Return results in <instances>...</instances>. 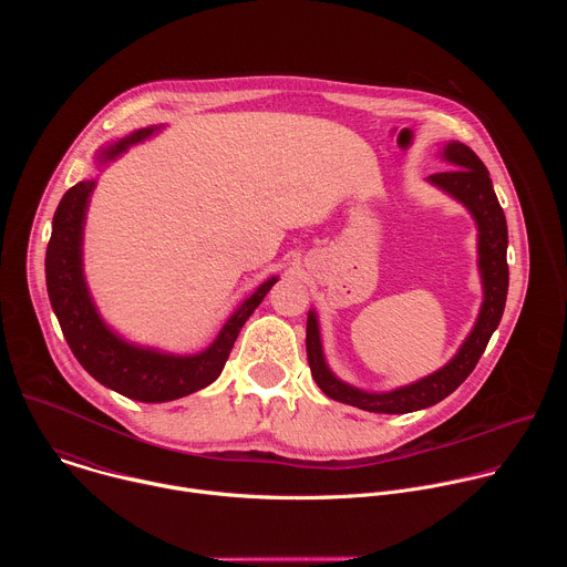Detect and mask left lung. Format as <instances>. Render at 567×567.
<instances>
[{"mask_svg": "<svg viewBox=\"0 0 567 567\" xmlns=\"http://www.w3.org/2000/svg\"><path fill=\"white\" fill-rule=\"evenodd\" d=\"M440 156L453 171L435 173L426 182L455 202H460L473 217L477 226V271L482 280V305L473 322V330L462 341L453 359L440 370L422 377L409 385H399L388 392H370L341 381L328 365L322 352L320 326L316 309L307 313V361L311 377L318 388L330 399L350 403L368 413L403 415L435 406L437 401L449 396L475 368L492 334L501 326L505 311L509 267H507V219L494 193L489 171L484 168L480 156L460 141H449Z\"/></svg>", "mask_w": 567, "mask_h": 567, "instance_id": "1", "label": "left lung"}]
</instances>
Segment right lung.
Here are the masks:
<instances>
[{"mask_svg": "<svg viewBox=\"0 0 567 567\" xmlns=\"http://www.w3.org/2000/svg\"><path fill=\"white\" fill-rule=\"evenodd\" d=\"M158 130V125L143 127L105 145L96 152V166H107L110 161ZM94 188L96 179H85L64 193L53 215L44 260L49 300L73 357L99 383L134 401H173L210 385L221 374L241 326L278 282V276H271L241 300L215 341L202 352L173 354L130 343L103 320L85 280L83 235Z\"/></svg>", "mask_w": 567, "mask_h": 567, "instance_id": "right-lung-1", "label": "right lung"}]
</instances>
